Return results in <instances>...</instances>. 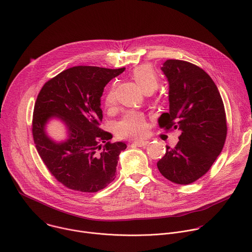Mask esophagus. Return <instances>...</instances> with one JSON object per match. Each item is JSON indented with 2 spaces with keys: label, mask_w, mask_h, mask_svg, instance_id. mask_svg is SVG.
<instances>
[{
  "label": "esophagus",
  "mask_w": 252,
  "mask_h": 252,
  "mask_svg": "<svg viewBox=\"0 0 252 252\" xmlns=\"http://www.w3.org/2000/svg\"><path fill=\"white\" fill-rule=\"evenodd\" d=\"M148 143H149V141H147V140H136V141H134V144L138 147H144Z\"/></svg>",
  "instance_id": "1"
}]
</instances>
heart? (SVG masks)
<instances>
[{"instance_id": "1", "label": "heart", "mask_w": 252, "mask_h": 252, "mask_svg": "<svg viewBox=\"0 0 252 252\" xmlns=\"http://www.w3.org/2000/svg\"><path fill=\"white\" fill-rule=\"evenodd\" d=\"M132 77L145 91H154L159 83V78L153 67L149 64H141L132 70ZM115 103L114 85L110 87L105 96V106L111 108ZM146 131V122L143 114L135 111L126 112L116 125V132L122 138H137Z\"/></svg>"}]
</instances>
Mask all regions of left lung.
<instances>
[{
	"instance_id": "obj_1",
	"label": "left lung",
	"mask_w": 252,
	"mask_h": 252,
	"mask_svg": "<svg viewBox=\"0 0 252 252\" xmlns=\"http://www.w3.org/2000/svg\"><path fill=\"white\" fill-rule=\"evenodd\" d=\"M169 82V112L159 126L182 133L175 148L157 163L169 181L189 185L205 175L220 155L227 136L222 97L212 78L199 66L168 60L161 67Z\"/></svg>"
}]
</instances>
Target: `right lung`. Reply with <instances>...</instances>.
Returning <instances> with one entry per match:
<instances>
[{"label":"right lung","mask_w":252,"mask_h":252,"mask_svg":"<svg viewBox=\"0 0 252 252\" xmlns=\"http://www.w3.org/2000/svg\"><path fill=\"white\" fill-rule=\"evenodd\" d=\"M125 69L73 66L47 81L37 96L32 120L36 149L50 173L70 189L96 192L116 178L119 156L126 144L111 143L112 134L100 128L101 96L108 82ZM53 118L66 126L63 142L46 133Z\"/></svg>","instance_id":"right-lung-1"}]
</instances>
